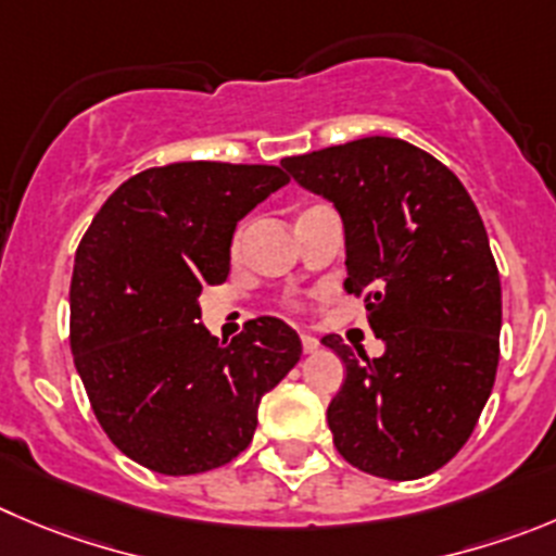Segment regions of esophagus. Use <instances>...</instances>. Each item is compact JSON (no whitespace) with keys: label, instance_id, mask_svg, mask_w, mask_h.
<instances>
[{"label":"esophagus","instance_id":"34e87169","mask_svg":"<svg viewBox=\"0 0 556 556\" xmlns=\"http://www.w3.org/2000/svg\"><path fill=\"white\" fill-rule=\"evenodd\" d=\"M302 349L304 354H315L320 349V340L315 334H302Z\"/></svg>","mask_w":556,"mask_h":556}]
</instances>
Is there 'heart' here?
<instances>
[{"label": "heart", "mask_w": 556, "mask_h": 556, "mask_svg": "<svg viewBox=\"0 0 556 556\" xmlns=\"http://www.w3.org/2000/svg\"><path fill=\"white\" fill-rule=\"evenodd\" d=\"M241 238H243V230H238V232H236V238H232V247H236V249L241 247Z\"/></svg>", "instance_id": "1"}]
</instances>
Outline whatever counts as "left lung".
Segmentation results:
<instances>
[{
  "label": "left lung",
  "instance_id": "left-lung-1",
  "mask_svg": "<svg viewBox=\"0 0 556 556\" xmlns=\"http://www.w3.org/2000/svg\"><path fill=\"white\" fill-rule=\"evenodd\" d=\"M282 167L337 207L342 288L365 293L383 354L324 345L345 365L329 403L342 458L367 475L417 480L466 444L500 365L502 285L469 191L442 161L403 139L365 137Z\"/></svg>",
  "mask_w": 556,
  "mask_h": 556
}]
</instances>
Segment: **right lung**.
Instances as JSON below:
<instances>
[{"label": "right lung", "instance_id": "1", "mask_svg": "<svg viewBox=\"0 0 556 556\" xmlns=\"http://www.w3.org/2000/svg\"><path fill=\"white\" fill-rule=\"evenodd\" d=\"M288 184L268 164L178 161L128 178L92 219L71 279V351L114 447L159 475H200L252 442L257 406L302 356L263 315L230 345L200 324L230 274L238 222Z\"/></svg>", "mask_w": 556, "mask_h": 556}]
</instances>
